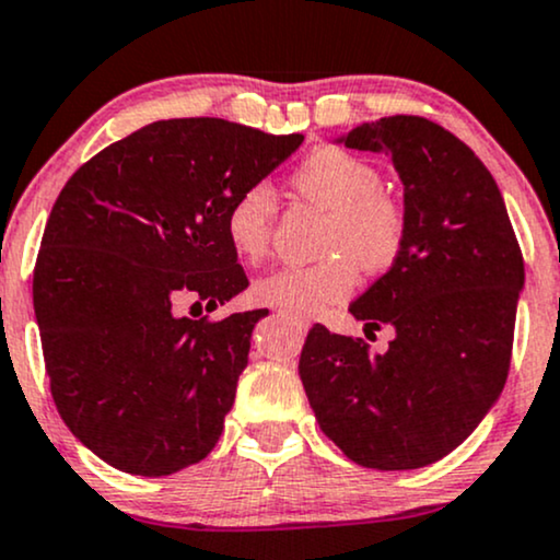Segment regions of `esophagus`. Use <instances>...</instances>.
I'll list each match as a JSON object with an SVG mask.
<instances>
[{"label":"esophagus","mask_w":560,"mask_h":560,"mask_svg":"<svg viewBox=\"0 0 560 560\" xmlns=\"http://www.w3.org/2000/svg\"><path fill=\"white\" fill-rule=\"evenodd\" d=\"M289 323H292V326L298 328V331H307V328H310V320L298 318V315H289Z\"/></svg>","instance_id":"obj_1"}]
</instances>
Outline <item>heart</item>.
I'll list each match as a JSON object with an SVG mask.
<instances>
[{
    "instance_id": "1",
    "label": "heart",
    "mask_w": 560,
    "mask_h": 560,
    "mask_svg": "<svg viewBox=\"0 0 560 560\" xmlns=\"http://www.w3.org/2000/svg\"><path fill=\"white\" fill-rule=\"evenodd\" d=\"M292 185L307 200L331 211L320 242L326 258L262 276L253 284V300L292 315H313L352 294L357 266L365 273H383L399 260L404 213L378 190V172L341 148H315L292 174ZM273 190L262 182L245 187L229 203L226 240L242 260L260 262L266 258L273 237Z\"/></svg>"
}]
</instances>
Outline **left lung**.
Wrapping results in <instances>:
<instances>
[{"mask_svg":"<svg viewBox=\"0 0 560 560\" xmlns=\"http://www.w3.org/2000/svg\"><path fill=\"white\" fill-rule=\"evenodd\" d=\"M336 143L386 153L404 185L399 260L349 313L394 328L383 354L315 323L300 378L323 433L370 469H420L493 409L509 375L524 260L493 174L422 117H383Z\"/></svg>","mask_w":560,"mask_h":560,"instance_id":"obj_1","label":"left lung"}]
</instances>
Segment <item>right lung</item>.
Masks as SVG:
<instances>
[{
	"instance_id": "1",
	"label": "right lung",
	"mask_w": 560,
	"mask_h": 560,
	"mask_svg": "<svg viewBox=\"0 0 560 560\" xmlns=\"http://www.w3.org/2000/svg\"><path fill=\"white\" fill-rule=\"evenodd\" d=\"M215 117L161 119L96 153L67 179L33 271L51 396L72 435L130 475L164 477L206 459L268 310L208 323L247 289L226 208L298 151Z\"/></svg>"
}]
</instances>
